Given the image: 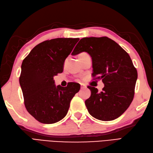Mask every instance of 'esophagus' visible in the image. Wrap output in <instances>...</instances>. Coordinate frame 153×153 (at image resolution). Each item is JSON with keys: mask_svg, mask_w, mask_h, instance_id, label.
I'll return each instance as SVG.
<instances>
[{"mask_svg": "<svg viewBox=\"0 0 153 153\" xmlns=\"http://www.w3.org/2000/svg\"><path fill=\"white\" fill-rule=\"evenodd\" d=\"M80 88H81L82 89H84V88H86L87 86H86V85H85L84 84H80Z\"/></svg>", "mask_w": 153, "mask_h": 153, "instance_id": "34e87169", "label": "esophagus"}]
</instances>
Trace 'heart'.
<instances>
[{
  "mask_svg": "<svg viewBox=\"0 0 153 153\" xmlns=\"http://www.w3.org/2000/svg\"><path fill=\"white\" fill-rule=\"evenodd\" d=\"M84 53H81V54H84Z\"/></svg>",
  "mask_w": 153,
  "mask_h": 153,
  "instance_id": "1",
  "label": "heart"
}]
</instances>
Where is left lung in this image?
Wrapping results in <instances>:
<instances>
[{"label":"left lung","instance_id":"8db88e82","mask_svg":"<svg viewBox=\"0 0 153 153\" xmlns=\"http://www.w3.org/2000/svg\"><path fill=\"white\" fill-rule=\"evenodd\" d=\"M86 52L92 59V76L102 79L105 87L99 92L88 86L91 96L85 101L88 112L101 121L115 120L131 104L136 80L137 70L130 56L120 45L108 37H90L80 40L72 53Z\"/></svg>","mask_w":153,"mask_h":153}]
</instances>
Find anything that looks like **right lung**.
<instances>
[{
    "label": "right lung",
    "instance_id": "1",
    "mask_svg": "<svg viewBox=\"0 0 153 153\" xmlns=\"http://www.w3.org/2000/svg\"><path fill=\"white\" fill-rule=\"evenodd\" d=\"M79 38H56L40 43L23 61L19 83L28 113L37 121L53 124L68 114L79 84L56 86L54 76L63 72L64 62Z\"/></svg>",
    "mask_w": 153,
    "mask_h": 153
}]
</instances>
